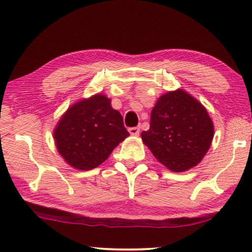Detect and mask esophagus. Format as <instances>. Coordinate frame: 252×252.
I'll return each instance as SVG.
<instances>
[{
	"label": "esophagus",
	"mask_w": 252,
	"mask_h": 252,
	"mask_svg": "<svg viewBox=\"0 0 252 252\" xmlns=\"http://www.w3.org/2000/svg\"><path fill=\"white\" fill-rule=\"evenodd\" d=\"M129 132H130V134H132V135H139V133H140V127H139V126L130 127Z\"/></svg>",
	"instance_id": "1"
}]
</instances>
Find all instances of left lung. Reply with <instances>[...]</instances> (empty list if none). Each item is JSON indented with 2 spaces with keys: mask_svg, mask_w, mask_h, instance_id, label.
I'll return each mask as SVG.
<instances>
[{
  "mask_svg": "<svg viewBox=\"0 0 252 252\" xmlns=\"http://www.w3.org/2000/svg\"><path fill=\"white\" fill-rule=\"evenodd\" d=\"M215 127L208 111L182 89L158 99L151 111L150 129L143 131V143L156 159L173 172L197 165L211 146Z\"/></svg>",
  "mask_w": 252,
  "mask_h": 252,
  "instance_id": "left-lung-1",
  "label": "left lung"
}]
</instances>
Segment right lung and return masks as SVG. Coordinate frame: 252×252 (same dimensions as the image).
Returning <instances> with one entry per match:
<instances>
[{
	"instance_id": "1",
	"label": "right lung",
	"mask_w": 252,
	"mask_h": 252,
	"mask_svg": "<svg viewBox=\"0 0 252 252\" xmlns=\"http://www.w3.org/2000/svg\"><path fill=\"white\" fill-rule=\"evenodd\" d=\"M129 135L120 112L101 93L72 104L53 131L60 156L72 168L85 171L103 163Z\"/></svg>"
}]
</instances>
